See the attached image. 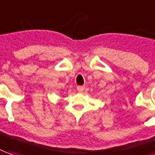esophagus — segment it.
<instances>
[{
  "label": "esophagus",
  "mask_w": 155,
  "mask_h": 155,
  "mask_svg": "<svg viewBox=\"0 0 155 155\" xmlns=\"http://www.w3.org/2000/svg\"><path fill=\"white\" fill-rule=\"evenodd\" d=\"M85 89V86H78L77 87V90L79 92V93H82Z\"/></svg>",
  "instance_id": "obj_1"
}]
</instances>
